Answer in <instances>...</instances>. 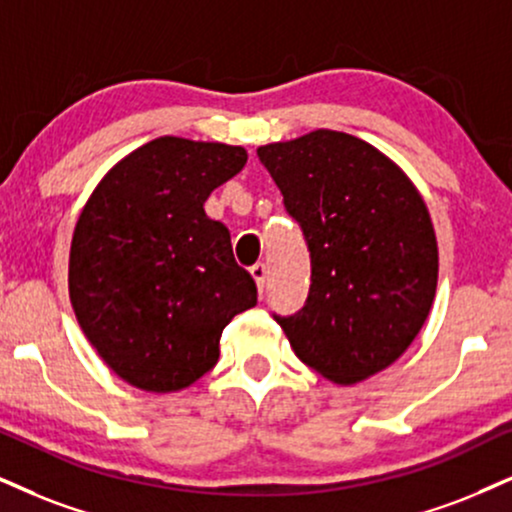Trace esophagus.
<instances>
[{"label":"esophagus","mask_w":512,"mask_h":512,"mask_svg":"<svg viewBox=\"0 0 512 512\" xmlns=\"http://www.w3.org/2000/svg\"><path fill=\"white\" fill-rule=\"evenodd\" d=\"M251 270V275H254V280H256V285H258V292H261V296H263V287H266V275H268V266L266 263H254V266L249 268Z\"/></svg>","instance_id":"obj_1"}]
</instances>
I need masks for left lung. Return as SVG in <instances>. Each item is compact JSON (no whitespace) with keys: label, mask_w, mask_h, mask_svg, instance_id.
I'll list each match as a JSON object with an SVG mask.
<instances>
[{"label":"left lung","mask_w":512,"mask_h":512,"mask_svg":"<svg viewBox=\"0 0 512 512\" xmlns=\"http://www.w3.org/2000/svg\"><path fill=\"white\" fill-rule=\"evenodd\" d=\"M311 254V289L273 315L301 363L361 382L418 337L437 292L439 251L427 206L403 170L368 142L315 130L258 147Z\"/></svg>","instance_id":"left-lung-1"}]
</instances>
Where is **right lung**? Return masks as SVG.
<instances>
[{
	"mask_svg": "<svg viewBox=\"0 0 512 512\" xmlns=\"http://www.w3.org/2000/svg\"><path fill=\"white\" fill-rule=\"evenodd\" d=\"M246 163L242 147L159 137L113 166L73 232L68 292L104 363L144 391H178L220 356L256 306V282L204 201Z\"/></svg>",
	"mask_w": 512,
	"mask_h": 512,
	"instance_id": "1",
	"label": "right lung"
}]
</instances>
